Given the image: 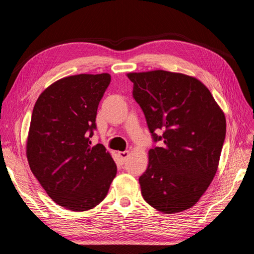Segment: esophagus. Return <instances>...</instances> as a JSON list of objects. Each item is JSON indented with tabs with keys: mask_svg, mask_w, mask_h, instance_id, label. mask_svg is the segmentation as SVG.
<instances>
[{
	"mask_svg": "<svg viewBox=\"0 0 254 254\" xmlns=\"http://www.w3.org/2000/svg\"><path fill=\"white\" fill-rule=\"evenodd\" d=\"M130 152L128 150H125V151H119V156L121 158V160L123 161V162H125V161L127 160V158L129 157Z\"/></svg>",
	"mask_w": 254,
	"mask_h": 254,
	"instance_id": "34e87169",
	"label": "esophagus"
}]
</instances>
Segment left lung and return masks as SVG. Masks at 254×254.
Returning a JSON list of instances; mask_svg holds the SVG:
<instances>
[{"mask_svg": "<svg viewBox=\"0 0 254 254\" xmlns=\"http://www.w3.org/2000/svg\"><path fill=\"white\" fill-rule=\"evenodd\" d=\"M126 75L153 139L162 141L148 151V166L139 178L144 200L165 214L190 209L217 172L225 113L193 76L163 70ZM159 128L162 136L154 133Z\"/></svg>", "mask_w": 254, "mask_h": 254, "instance_id": "left-lung-1", "label": "left lung"}]
</instances>
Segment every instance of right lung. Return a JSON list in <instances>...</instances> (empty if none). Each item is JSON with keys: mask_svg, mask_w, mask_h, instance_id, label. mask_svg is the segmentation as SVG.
Instances as JSON below:
<instances>
[{"mask_svg": "<svg viewBox=\"0 0 254 254\" xmlns=\"http://www.w3.org/2000/svg\"><path fill=\"white\" fill-rule=\"evenodd\" d=\"M111 76L78 74L45 89L35 104L26 141L30 171L58 205L93 209L108 193L117 165L105 146H91L99 102Z\"/></svg>", "mask_w": 254, "mask_h": 254, "instance_id": "obj_1", "label": "right lung"}]
</instances>
